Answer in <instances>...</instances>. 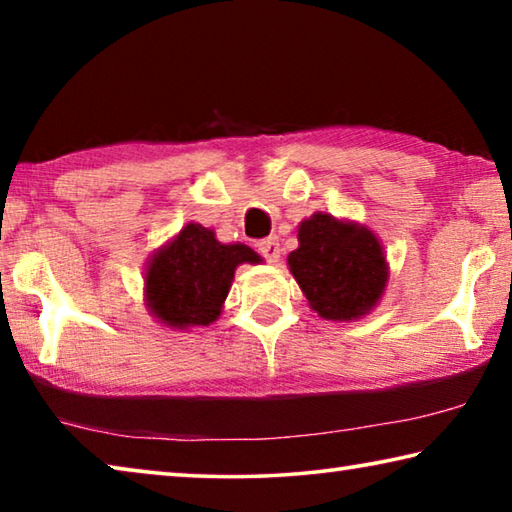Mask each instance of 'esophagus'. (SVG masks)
<instances>
[{
	"label": "esophagus",
	"instance_id": "34e87169",
	"mask_svg": "<svg viewBox=\"0 0 512 512\" xmlns=\"http://www.w3.org/2000/svg\"><path fill=\"white\" fill-rule=\"evenodd\" d=\"M257 253L262 255L266 262H277L280 259V241H277V237H268V239H262L257 244Z\"/></svg>",
	"mask_w": 512,
	"mask_h": 512
}]
</instances>
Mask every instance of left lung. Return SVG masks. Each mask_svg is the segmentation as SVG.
Instances as JSON below:
<instances>
[{
  "instance_id": "1",
  "label": "left lung",
  "mask_w": 512,
  "mask_h": 512,
  "mask_svg": "<svg viewBox=\"0 0 512 512\" xmlns=\"http://www.w3.org/2000/svg\"><path fill=\"white\" fill-rule=\"evenodd\" d=\"M298 241L289 268L311 309L327 320H354L377 305L388 271L368 228L318 212L300 223Z\"/></svg>"
}]
</instances>
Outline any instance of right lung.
Segmentation results:
<instances>
[{"instance_id": "obj_1", "label": "right lung", "mask_w": 512, "mask_h": 512, "mask_svg": "<svg viewBox=\"0 0 512 512\" xmlns=\"http://www.w3.org/2000/svg\"><path fill=\"white\" fill-rule=\"evenodd\" d=\"M244 262H257L248 246H223L203 225H185L146 268L151 314L169 327L210 325L221 314L235 268Z\"/></svg>"}]
</instances>
